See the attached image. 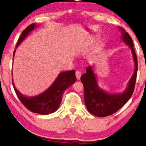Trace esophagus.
I'll use <instances>...</instances> for the list:
<instances>
[{
  "mask_svg": "<svg viewBox=\"0 0 146 146\" xmlns=\"http://www.w3.org/2000/svg\"><path fill=\"white\" fill-rule=\"evenodd\" d=\"M75 75H76V77H77V79L80 80V77H81V73H80V71H76V73H75Z\"/></svg>",
  "mask_w": 146,
  "mask_h": 146,
  "instance_id": "34e87169",
  "label": "esophagus"
}]
</instances>
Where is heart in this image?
Returning a JSON list of instances; mask_svg holds the SVG:
<instances>
[{
	"label": "heart",
	"instance_id": "heart-1",
	"mask_svg": "<svg viewBox=\"0 0 146 146\" xmlns=\"http://www.w3.org/2000/svg\"><path fill=\"white\" fill-rule=\"evenodd\" d=\"M94 43H95V41H90V42H89L88 45L90 46H91V45H93V44H94Z\"/></svg>",
	"mask_w": 146,
	"mask_h": 146
}]
</instances>
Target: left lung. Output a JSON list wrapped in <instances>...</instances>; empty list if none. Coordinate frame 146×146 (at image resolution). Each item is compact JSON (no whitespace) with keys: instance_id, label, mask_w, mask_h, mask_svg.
<instances>
[{"instance_id":"8db88e82","label":"left lung","mask_w":146,"mask_h":146,"mask_svg":"<svg viewBox=\"0 0 146 146\" xmlns=\"http://www.w3.org/2000/svg\"><path fill=\"white\" fill-rule=\"evenodd\" d=\"M121 32V40L129 46L135 65L132 77L127 83L126 88L119 93L111 94L101 88L98 83V77L94 72V66H89L86 69L80 80L84 85V103L88 111L98 117H106L119 110L131 98L135 89L138 71L137 57L134 49L133 40L129 34L121 27H118Z\"/></svg>"}]
</instances>
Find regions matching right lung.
<instances>
[{"label":"right lung","mask_w":146,"mask_h":146,"mask_svg":"<svg viewBox=\"0 0 146 146\" xmlns=\"http://www.w3.org/2000/svg\"><path fill=\"white\" fill-rule=\"evenodd\" d=\"M37 27L38 25L33 23L23 31L16 45V48ZM15 51L16 49L13 51V60ZM76 79L75 70L60 72L50 87L41 94L35 96H27L22 94L16 88L13 78L12 84L17 97L25 107L32 112L41 115H47L56 112L58 109L64 92L76 82Z\"/></svg>","instance_id":"right-lung-1"}]
</instances>
